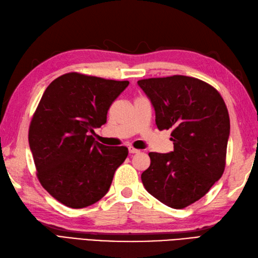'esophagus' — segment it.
<instances>
[{
	"mask_svg": "<svg viewBox=\"0 0 258 258\" xmlns=\"http://www.w3.org/2000/svg\"><path fill=\"white\" fill-rule=\"evenodd\" d=\"M141 150H138V149H135V148H133V147H128V153L130 154H138L140 153Z\"/></svg>",
	"mask_w": 258,
	"mask_h": 258,
	"instance_id": "34e87169",
	"label": "esophagus"
}]
</instances>
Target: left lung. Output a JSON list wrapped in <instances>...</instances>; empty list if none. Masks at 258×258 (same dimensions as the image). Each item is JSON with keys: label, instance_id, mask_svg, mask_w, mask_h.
I'll use <instances>...</instances> for the list:
<instances>
[{"label": "left lung", "instance_id": "obj_1", "mask_svg": "<svg viewBox=\"0 0 258 258\" xmlns=\"http://www.w3.org/2000/svg\"><path fill=\"white\" fill-rule=\"evenodd\" d=\"M155 109L159 131L172 128L174 149L149 153L150 166L142 174L149 194L175 209L206 195L220 179L230 118L222 97L213 86L183 75L137 82Z\"/></svg>", "mask_w": 258, "mask_h": 258}]
</instances>
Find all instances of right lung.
I'll list each match as a JSON object with an SVG mask.
<instances>
[{
  "label": "right lung",
  "instance_id": "1",
  "mask_svg": "<svg viewBox=\"0 0 258 258\" xmlns=\"http://www.w3.org/2000/svg\"><path fill=\"white\" fill-rule=\"evenodd\" d=\"M128 84L69 73L43 92L30 123L29 147L41 185L65 206L100 201L126 159V147L109 148L90 134L107 123L110 105Z\"/></svg>",
  "mask_w": 258,
  "mask_h": 258
}]
</instances>
